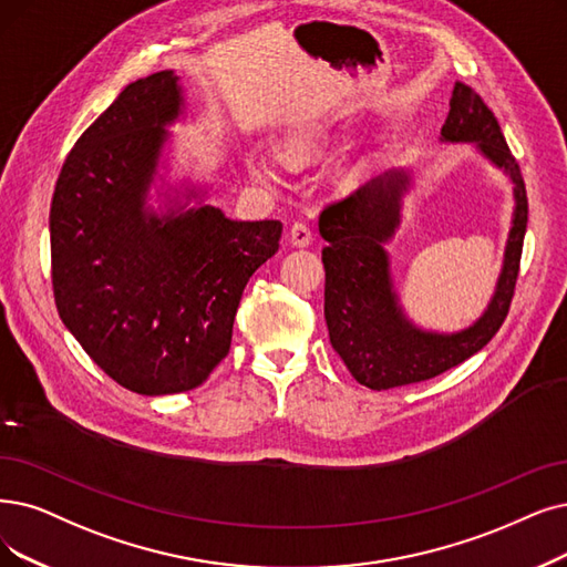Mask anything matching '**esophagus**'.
Segmentation results:
<instances>
[{
	"label": "esophagus",
	"mask_w": 567,
	"mask_h": 567,
	"mask_svg": "<svg viewBox=\"0 0 567 567\" xmlns=\"http://www.w3.org/2000/svg\"><path fill=\"white\" fill-rule=\"evenodd\" d=\"M288 241H290L292 246H298V248L309 246V244L313 241V235H311V230H309V225L302 223V220L292 223V228L288 230Z\"/></svg>",
	"instance_id": "esophagus-1"
}]
</instances>
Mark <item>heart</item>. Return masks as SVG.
I'll list each match as a JSON object with an SVG mask.
<instances>
[{
	"mask_svg": "<svg viewBox=\"0 0 567 567\" xmlns=\"http://www.w3.org/2000/svg\"><path fill=\"white\" fill-rule=\"evenodd\" d=\"M316 148V142L311 140H296L288 144V157L290 161H298V157L311 153ZM244 165H246V172L248 176H251L254 181H258V184H265V186H275L281 181V172H284V161L279 155L275 153H267L262 148H248L244 153Z\"/></svg>",
	"mask_w": 567,
	"mask_h": 567,
	"instance_id": "b5f03b06",
	"label": "heart"
}]
</instances>
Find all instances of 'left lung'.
<instances>
[{"label":"left lung","mask_w":567,"mask_h":567,"mask_svg":"<svg viewBox=\"0 0 567 567\" xmlns=\"http://www.w3.org/2000/svg\"><path fill=\"white\" fill-rule=\"evenodd\" d=\"M440 140L472 144L512 184L514 212L503 269L488 307L472 326L458 332L423 330L400 305L386 244L402 223L404 195L414 184L412 169H389L326 207L319 218V233L328 241L323 267L330 344L353 379L372 391L406 386L461 365L501 330L514 296L528 223L524 176L493 111L465 83L454 85Z\"/></svg>","instance_id":"8db88e82"}]
</instances>
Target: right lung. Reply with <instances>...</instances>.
<instances>
[{
	"mask_svg": "<svg viewBox=\"0 0 567 567\" xmlns=\"http://www.w3.org/2000/svg\"><path fill=\"white\" fill-rule=\"evenodd\" d=\"M184 116L172 70L125 85L66 155L51 205L60 319L140 395L197 389L228 355L241 292L284 228L233 220L207 205L209 186L165 181L169 127Z\"/></svg>",
	"mask_w": 567,
	"mask_h": 567,
	"instance_id": "obj_1",
	"label": "right lung"
}]
</instances>
